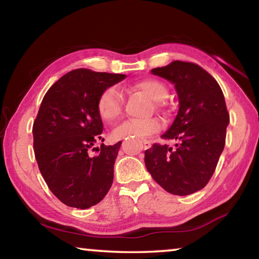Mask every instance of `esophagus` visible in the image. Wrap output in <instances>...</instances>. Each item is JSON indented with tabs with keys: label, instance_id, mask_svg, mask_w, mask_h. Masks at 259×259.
<instances>
[{
	"label": "esophagus",
	"instance_id": "1",
	"mask_svg": "<svg viewBox=\"0 0 259 259\" xmlns=\"http://www.w3.org/2000/svg\"><path fill=\"white\" fill-rule=\"evenodd\" d=\"M143 145H144V149H149V147H151V143L147 141V139H143Z\"/></svg>",
	"mask_w": 259,
	"mask_h": 259
}]
</instances>
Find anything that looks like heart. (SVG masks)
I'll use <instances>...</instances> for the list:
<instances>
[{
    "label": "heart",
    "instance_id": "b5f03b06",
    "mask_svg": "<svg viewBox=\"0 0 259 259\" xmlns=\"http://www.w3.org/2000/svg\"><path fill=\"white\" fill-rule=\"evenodd\" d=\"M135 90L141 91L150 98L152 101L157 102L155 107L160 108V101L167 97L168 91L162 81L154 78H147L135 84ZM98 114L105 122H113L121 116L123 112V100L120 91L116 88H108L100 94L97 104ZM160 129V122L157 118H150L146 121L126 120L118 124L113 130L112 137L114 139H123L125 137H138L146 138L157 133Z\"/></svg>",
    "mask_w": 259,
    "mask_h": 259
}]
</instances>
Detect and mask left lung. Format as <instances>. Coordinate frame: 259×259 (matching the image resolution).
Segmentation results:
<instances>
[{"label": "left lung", "instance_id": "1", "mask_svg": "<svg viewBox=\"0 0 259 259\" xmlns=\"http://www.w3.org/2000/svg\"><path fill=\"white\" fill-rule=\"evenodd\" d=\"M175 85L179 112L161 136L174 147L154 143L145 151V166L167 192L187 196L203 189L218 165L226 143L229 113L219 84L198 64L173 61L152 69Z\"/></svg>", "mask_w": 259, "mask_h": 259}]
</instances>
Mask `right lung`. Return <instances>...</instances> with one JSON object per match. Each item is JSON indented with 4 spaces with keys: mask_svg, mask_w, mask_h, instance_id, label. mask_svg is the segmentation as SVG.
I'll return each instance as SVG.
<instances>
[{
    "mask_svg": "<svg viewBox=\"0 0 259 259\" xmlns=\"http://www.w3.org/2000/svg\"><path fill=\"white\" fill-rule=\"evenodd\" d=\"M121 73L76 69L45 94L33 122V149L40 173L55 197L85 210L107 195L122 143L101 144L104 125L98 114L100 94L124 79ZM98 154L92 156L91 151Z\"/></svg>",
    "mask_w": 259,
    "mask_h": 259,
    "instance_id": "obj_1",
    "label": "right lung"
}]
</instances>
